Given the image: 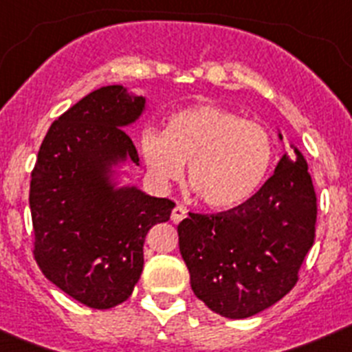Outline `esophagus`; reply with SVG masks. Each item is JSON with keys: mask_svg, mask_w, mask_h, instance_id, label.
Listing matches in <instances>:
<instances>
[{"mask_svg": "<svg viewBox=\"0 0 352 352\" xmlns=\"http://www.w3.org/2000/svg\"><path fill=\"white\" fill-rule=\"evenodd\" d=\"M186 213H188V211H186L185 208L179 206V204H178V206H176V208H174V210H173V213H170V220H173L174 223H179L183 219H185Z\"/></svg>", "mask_w": 352, "mask_h": 352, "instance_id": "obj_1", "label": "esophagus"}]
</instances>
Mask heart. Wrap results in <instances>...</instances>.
Listing matches in <instances>:
<instances>
[{"instance_id":"b5f03b06","label":"heart","mask_w":352,"mask_h":352,"mask_svg":"<svg viewBox=\"0 0 352 352\" xmlns=\"http://www.w3.org/2000/svg\"><path fill=\"white\" fill-rule=\"evenodd\" d=\"M141 155L160 185L178 179L186 166L188 183L211 210H234L268 178L275 142L268 129L239 114L201 104L167 118L166 132L146 129Z\"/></svg>"}]
</instances>
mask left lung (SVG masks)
<instances>
[{
  "instance_id": "8db88e82",
  "label": "left lung",
  "mask_w": 352,
  "mask_h": 352,
  "mask_svg": "<svg viewBox=\"0 0 352 352\" xmlns=\"http://www.w3.org/2000/svg\"><path fill=\"white\" fill-rule=\"evenodd\" d=\"M282 141V133L278 132ZM247 203L179 222V252L195 296L229 319L268 309L294 287L316 238L317 199L296 146Z\"/></svg>"
}]
</instances>
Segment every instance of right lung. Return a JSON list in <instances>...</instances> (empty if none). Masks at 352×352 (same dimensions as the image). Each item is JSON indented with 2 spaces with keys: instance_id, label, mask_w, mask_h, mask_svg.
Instances as JSON below:
<instances>
[{
  "instance_id": "add662e5",
  "label": "right lung",
  "mask_w": 352,
  "mask_h": 352,
  "mask_svg": "<svg viewBox=\"0 0 352 352\" xmlns=\"http://www.w3.org/2000/svg\"><path fill=\"white\" fill-rule=\"evenodd\" d=\"M146 98L113 84L72 105L49 129L31 173L30 208L40 270L68 296L105 310L129 300L144 266V238L174 203L121 185L116 167L139 166L125 129Z\"/></svg>"
}]
</instances>
